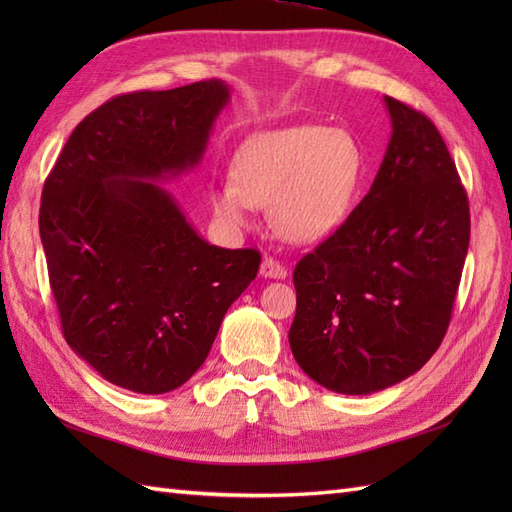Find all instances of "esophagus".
Instances as JSON below:
<instances>
[{"label": "esophagus", "instance_id": "obj_1", "mask_svg": "<svg viewBox=\"0 0 512 512\" xmlns=\"http://www.w3.org/2000/svg\"><path fill=\"white\" fill-rule=\"evenodd\" d=\"M259 273H262V277H268V279H286L288 268L281 262H277L275 257H264L262 270H259Z\"/></svg>", "mask_w": 512, "mask_h": 512}]
</instances>
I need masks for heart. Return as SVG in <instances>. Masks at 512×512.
Wrapping results in <instances>:
<instances>
[{
  "label": "heart",
  "instance_id": "obj_1",
  "mask_svg": "<svg viewBox=\"0 0 512 512\" xmlns=\"http://www.w3.org/2000/svg\"><path fill=\"white\" fill-rule=\"evenodd\" d=\"M365 171V154L347 129L292 125L250 136L233 158V180L211 184L217 220L239 231L255 206L290 242H317L343 224Z\"/></svg>",
  "mask_w": 512,
  "mask_h": 512
}]
</instances>
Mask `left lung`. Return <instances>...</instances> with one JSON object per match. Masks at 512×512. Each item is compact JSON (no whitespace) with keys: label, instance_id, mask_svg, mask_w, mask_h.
Returning a JSON list of instances; mask_svg holds the SVG:
<instances>
[{"label":"left lung","instance_id":"8db88e82","mask_svg":"<svg viewBox=\"0 0 512 512\" xmlns=\"http://www.w3.org/2000/svg\"><path fill=\"white\" fill-rule=\"evenodd\" d=\"M385 103L391 138L372 189L292 273V356L336 394L391 387L436 354L471 239L469 198L436 125Z\"/></svg>","mask_w":512,"mask_h":512}]
</instances>
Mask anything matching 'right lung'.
<instances>
[{
	"label": "right lung",
	"instance_id": "1",
	"mask_svg": "<svg viewBox=\"0 0 512 512\" xmlns=\"http://www.w3.org/2000/svg\"><path fill=\"white\" fill-rule=\"evenodd\" d=\"M228 85L129 92L76 125L43 182L39 233L65 341L110 383L165 394L209 356L255 248L193 231L160 180L198 165Z\"/></svg>",
	"mask_w": 512,
	"mask_h": 512
}]
</instances>
